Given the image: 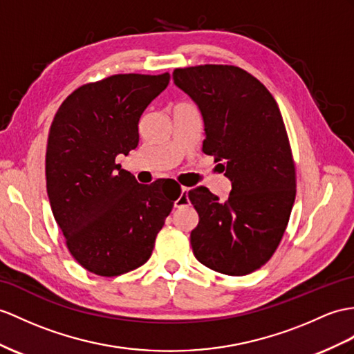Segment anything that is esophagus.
Returning a JSON list of instances; mask_svg holds the SVG:
<instances>
[{"instance_id": "esophagus-1", "label": "esophagus", "mask_w": 354, "mask_h": 354, "mask_svg": "<svg viewBox=\"0 0 354 354\" xmlns=\"http://www.w3.org/2000/svg\"><path fill=\"white\" fill-rule=\"evenodd\" d=\"M187 192H189L187 187H182V192H180V196L176 200V207H183L189 203Z\"/></svg>"}]
</instances>
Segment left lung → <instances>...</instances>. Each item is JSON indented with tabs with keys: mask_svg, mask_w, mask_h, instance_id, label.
I'll return each mask as SVG.
<instances>
[{
	"mask_svg": "<svg viewBox=\"0 0 354 354\" xmlns=\"http://www.w3.org/2000/svg\"><path fill=\"white\" fill-rule=\"evenodd\" d=\"M172 80L201 111L203 151L231 180L227 201L200 186L187 196L200 216L198 261L231 277L260 269L277 251L296 198V168L277 100L236 66L176 68Z\"/></svg>",
	"mask_w": 354,
	"mask_h": 354,
	"instance_id": "obj_1",
	"label": "left lung"
}]
</instances>
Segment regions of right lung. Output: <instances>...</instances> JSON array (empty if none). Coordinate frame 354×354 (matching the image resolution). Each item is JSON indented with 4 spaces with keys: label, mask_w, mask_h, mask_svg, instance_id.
I'll return each instance as SVG.
<instances>
[{
    "label": "right lung",
    "mask_w": 354,
    "mask_h": 354,
    "mask_svg": "<svg viewBox=\"0 0 354 354\" xmlns=\"http://www.w3.org/2000/svg\"><path fill=\"white\" fill-rule=\"evenodd\" d=\"M169 73L112 75L85 84L50 124L46 191L67 249L84 269L118 277L147 263L180 189L138 183L115 163L140 142L138 123Z\"/></svg>",
    "instance_id": "add662e5"
}]
</instances>
